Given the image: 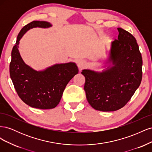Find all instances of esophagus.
<instances>
[{"label": "esophagus", "mask_w": 152, "mask_h": 152, "mask_svg": "<svg viewBox=\"0 0 152 152\" xmlns=\"http://www.w3.org/2000/svg\"><path fill=\"white\" fill-rule=\"evenodd\" d=\"M77 66L79 67V70H81L87 66V63L84 60H80L77 63Z\"/></svg>", "instance_id": "esophagus-1"}]
</instances>
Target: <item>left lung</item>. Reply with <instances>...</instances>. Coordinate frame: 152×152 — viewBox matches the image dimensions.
<instances>
[{
    "label": "left lung",
    "instance_id": "8db88e82",
    "mask_svg": "<svg viewBox=\"0 0 152 152\" xmlns=\"http://www.w3.org/2000/svg\"><path fill=\"white\" fill-rule=\"evenodd\" d=\"M118 39L112 42L108 66L102 72L83 70L87 102L102 112L124 107L134 94L142 79V60L134 37L121 28Z\"/></svg>",
    "mask_w": 152,
    "mask_h": 152
}]
</instances>
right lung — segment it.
Instances as JSON below:
<instances>
[{
  "label": "right lung",
  "mask_w": 152,
  "mask_h": 152,
  "mask_svg": "<svg viewBox=\"0 0 152 152\" xmlns=\"http://www.w3.org/2000/svg\"><path fill=\"white\" fill-rule=\"evenodd\" d=\"M47 21H34L25 25L17 37L12 50L10 77L17 94L31 107L51 109L60 102L67 84L79 72L75 63L56 64L43 71H36L25 63L18 50L20 40L32 28H49Z\"/></svg>",
  "instance_id": "right-lung-1"
}]
</instances>
